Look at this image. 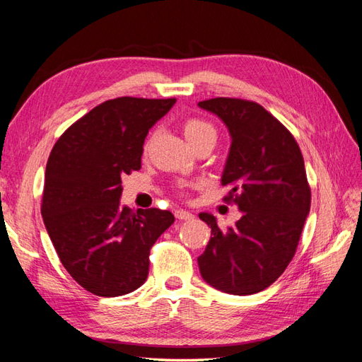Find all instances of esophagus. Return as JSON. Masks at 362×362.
Listing matches in <instances>:
<instances>
[{
	"instance_id": "34e87169",
	"label": "esophagus",
	"mask_w": 362,
	"mask_h": 362,
	"mask_svg": "<svg viewBox=\"0 0 362 362\" xmlns=\"http://www.w3.org/2000/svg\"><path fill=\"white\" fill-rule=\"evenodd\" d=\"M175 218L177 219H182V221H189V219L194 218V215L191 214V211H188V210L180 209V210H175Z\"/></svg>"
}]
</instances>
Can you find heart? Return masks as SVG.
Segmentation results:
<instances>
[{
  "instance_id": "obj_1",
  "label": "heart",
  "mask_w": 362,
  "mask_h": 362,
  "mask_svg": "<svg viewBox=\"0 0 362 362\" xmlns=\"http://www.w3.org/2000/svg\"><path fill=\"white\" fill-rule=\"evenodd\" d=\"M183 133H185V136L191 146L204 139L216 141L215 127L204 119L191 117L185 120V124H183Z\"/></svg>"
}]
</instances>
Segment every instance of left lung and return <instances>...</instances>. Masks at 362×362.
Masks as SVG:
<instances>
[{
	"instance_id": "1",
	"label": "left lung",
	"mask_w": 362,
	"mask_h": 362,
	"mask_svg": "<svg viewBox=\"0 0 362 362\" xmlns=\"http://www.w3.org/2000/svg\"><path fill=\"white\" fill-rule=\"evenodd\" d=\"M228 127L230 148L221 185L242 211L233 228L199 214L211 237L197 257L202 279L230 295H252L284 273L310 209V188L298 144L264 106L216 97L197 103Z\"/></svg>"
}]
</instances>
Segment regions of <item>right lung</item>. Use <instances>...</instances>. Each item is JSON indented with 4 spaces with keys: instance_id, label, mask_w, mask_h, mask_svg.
Listing matches in <instances>:
<instances>
[{
    "instance_id": "add662e5",
    "label": "right lung",
    "mask_w": 362,
    "mask_h": 362,
    "mask_svg": "<svg viewBox=\"0 0 362 362\" xmlns=\"http://www.w3.org/2000/svg\"><path fill=\"white\" fill-rule=\"evenodd\" d=\"M175 98L106 100L56 141L45 169L42 218L69 274L97 296L141 287L152 245L174 223L168 210L120 205L122 177L141 168L148 130Z\"/></svg>"
}]
</instances>
